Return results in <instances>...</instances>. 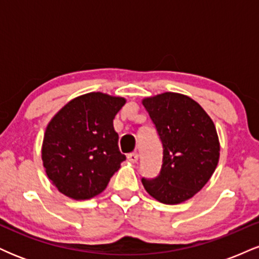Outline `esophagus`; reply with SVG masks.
Listing matches in <instances>:
<instances>
[{
	"label": "esophagus",
	"mask_w": 259,
	"mask_h": 259,
	"mask_svg": "<svg viewBox=\"0 0 259 259\" xmlns=\"http://www.w3.org/2000/svg\"><path fill=\"white\" fill-rule=\"evenodd\" d=\"M139 159V153L138 152H133V153H129L127 154V160L132 163H136Z\"/></svg>",
	"instance_id": "34e87169"
}]
</instances>
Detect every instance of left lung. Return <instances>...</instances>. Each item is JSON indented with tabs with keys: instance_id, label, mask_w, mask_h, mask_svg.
Instances as JSON below:
<instances>
[{
	"instance_id": "left-lung-1",
	"label": "left lung",
	"mask_w": 259,
	"mask_h": 259,
	"mask_svg": "<svg viewBox=\"0 0 259 259\" xmlns=\"http://www.w3.org/2000/svg\"><path fill=\"white\" fill-rule=\"evenodd\" d=\"M142 105L162 142L163 159L159 174L141 181L157 201L181 203L214 173L221 151L214 123L196 101L175 92L145 99Z\"/></svg>"
}]
</instances>
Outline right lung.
<instances>
[{"instance_id":"obj_1","label":"right lung","mask_w":259,"mask_h":259,"mask_svg":"<svg viewBox=\"0 0 259 259\" xmlns=\"http://www.w3.org/2000/svg\"><path fill=\"white\" fill-rule=\"evenodd\" d=\"M124 105L121 97L91 92L72 100L52 118L44 136L42 162L59 192L88 200L106 189L125 160L113 127Z\"/></svg>"}]
</instances>
